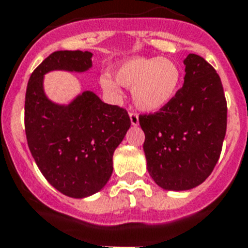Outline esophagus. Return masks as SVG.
<instances>
[{
  "instance_id": "obj_1",
  "label": "esophagus",
  "mask_w": 248,
  "mask_h": 248,
  "mask_svg": "<svg viewBox=\"0 0 248 248\" xmlns=\"http://www.w3.org/2000/svg\"><path fill=\"white\" fill-rule=\"evenodd\" d=\"M130 120L132 126H137V124H139V116H137V113H135V112H130Z\"/></svg>"
}]
</instances>
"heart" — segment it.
Instances as JSON below:
<instances>
[{"mask_svg":"<svg viewBox=\"0 0 248 248\" xmlns=\"http://www.w3.org/2000/svg\"><path fill=\"white\" fill-rule=\"evenodd\" d=\"M115 79L108 73L100 77V85L112 97H121V88H132V98L137 108L156 112L167 106L178 91L181 71L176 62L163 57H133L120 63Z\"/></svg>","mask_w":248,"mask_h":248,"instance_id":"b5f03b06","label":"heart"}]
</instances>
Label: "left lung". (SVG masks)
<instances>
[{
  "label": "left lung",
  "mask_w": 248,
  "mask_h": 248,
  "mask_svg": "<svg viewBox=\"0 0 248 248\" xmlns=\"http://www.w3.org/2000/svg\"><path fill=\"white\" fill-rule=\"evenodd\" d=\"M184 63L185 82L175 98L156 113L139 117L148 173L169 191L191 189L211 175L227 127V103L216 70L195 53Z\"/></svg>",
  "instance_id": "left-lung-1"
}]
</instances>
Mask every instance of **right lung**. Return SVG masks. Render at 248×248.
I'll return each instance as SVG.
<instances>
[{"instance_id": "add662e5", "label": "right lung", "mask_w": 248, "mask_h": 248, "mask_svg": "<svg viewBox=\"0 0 248 248\" xmlns=\"http://www.w3.org/2000/svg\"><path fill=\"white\" fill-rule=\"evenodd\" d=\"M91 67L88 51H56L32 72L26 90L25 131L34 162L49 184L73 199L93 195L108 182L113 152L131 126L126 109L102 102L92 91L68 105L45 93L46 73Z\"/></svg>"}]
</instances>
